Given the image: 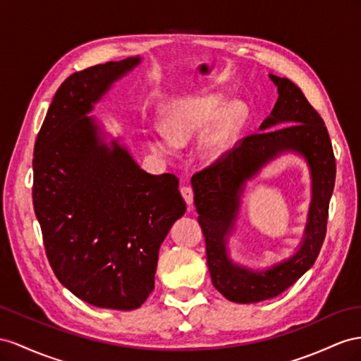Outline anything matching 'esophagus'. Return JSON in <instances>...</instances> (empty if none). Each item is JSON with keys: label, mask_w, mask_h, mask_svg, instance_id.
<instances>
[{"label": "esophagus", "mask_w": 361, "mask_h": 361, "mask_svg": "<svg viewBox=\"0 0 361 361\" xmlns=\"http://www.w3.org/2000/svg\"><path fill=\"white\" fill-rule=\"evenodd\" d=\"M180 192H181L184 201H186V204L192 206V202H193V190H192V188L190 186H183L180 189Z\"/></svg>", "instance_id": "obj_1"}]
</instances>
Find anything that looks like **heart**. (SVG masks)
I'll return each mask as SVG.
<instances>
[{
  "label": "heart",
  "mask_w": 361,
  "mask_h": 361,
  "mask_svg": "<svg viewBox=\"0 0 361 361\" xmlns=\"http://www.w3.org/2000/svg\"><path fill=\"white\" fill-rule=\"evenodd\" d=\"M223 105L224 97L221 94L175 102L163 120L164 135L151 137V146L155 151L169 154L173 146H184L193 140L214 119L200 137L198 152L206 161L221 160L233 147L247 114L241 102H232L224 108Z\"/></svg>",
  "instance_id": "obj_1"
}]
</instances>
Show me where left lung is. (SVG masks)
Instances as JSON below:
<instances>
[{
  "label": "left lung",
  "instance_id": "8db88e82",
  "mask_svg": "<svg viewBox=\"0 0 361 361\" xmlns=\"http://www.w3.org/2000/svg\"><path fill=\"white\" fill-rule=\"evenodd\" d=\"M276 105L259 133L241 138L223 159L192 177L193 202L206 239L207 267L215 288L230 302L255 303L276 298L316 262L326 235L329 200L336 183V159L323 118L290 79L270 75ZM300 153L312 171L313 195L300 250L262 272L236 266L226 255L245 183L282 152Z\"/></svg>",
  "mask_w": 361,
  "mask_h": 361
}]
</instances>
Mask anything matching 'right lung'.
<instances>
[{"instance_id":"1","label":"right lung","mask_w":361,"mask_h":361,"mask_svg":"<svg viewBox=\"0 0 361 361\" xmlns=\"http://www.w3.org/2000/svg\"><path fill=\"white\" fill-rule=\"evenodd\" d=\"M140 58L106 62L62 82L35 142L33 207L49 262L76 298L131 311L147 299L160 245L186 212L173 173L140 169L102 140L87 116Z\"/></svg>"}]
</instances>
